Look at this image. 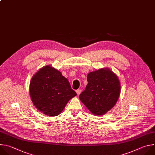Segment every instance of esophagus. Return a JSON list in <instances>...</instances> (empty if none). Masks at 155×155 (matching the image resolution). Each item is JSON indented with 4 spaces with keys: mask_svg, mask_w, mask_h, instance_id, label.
<instances>
[{
    "mask_svg": "<svg viewBox=\"0 0 155 155\" xmlns=\"http://www.w3.org/2000/svg\"><path fill=\"white\" fill-rule=\"evenodd\" d=\"M76 91L77 95H79L81 94V89H78V90H77Z\"/></svg>",
    "mask_w": 155,
    "mask_h": 155,
    "instance_id": "obj_1",
    "label": "esophagus"
}]
</instances>
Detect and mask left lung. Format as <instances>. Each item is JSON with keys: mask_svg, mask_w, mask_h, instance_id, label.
<instances>
[{"mask_svg": "<svg viewBox=\"0 0 155 155\" xmlns=\"http://www.w3.org/2000/svg\"><path fill=\"white\" fill-rule=\"evenodd\" d=\"M88 84L79 99L95 115L105 114L116 104L120 94L118 77L109 69L102 68L87 75Z\"/></svg>", "mask_w": 155, "mask_h": 155, "instance_id": "left-lung-1", "label": "left lung"}]
</instances>
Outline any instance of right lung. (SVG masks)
<instances>
[{"label":"right lung","instance_id":"add662e5","mask_svg":"<svg viewBox=\"0 0 155 155\" xmlns=\"http://www.w3.org/2000/svg\"><path fill=\"white\" fill-rule=\"evenodd\" d=\"M29 91L37 109L51 117L59 115L67 103L77 95L68 80L50 65L41 68L33 76Z\"/></svg>","mask_w":155,"mask_h":155}]
</instances>
